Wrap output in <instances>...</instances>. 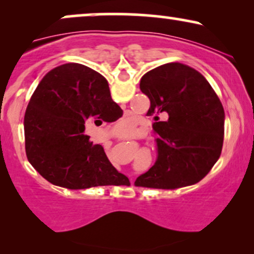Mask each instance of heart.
Listing matches in <instances>:
<instances>
[{
  "instance_id": "1",
  "label": "heart",
  "mask_w": 254,
  "mask_h": 254,
  "mask_svg": "<svg viewBox=\"0 0 254 254\" xmlns=\"http://www.w3.org/2000/svg\"><path fill=\"white\" fill-rule=\"evenodd\" d=\"M116 131L121 135H130L133 131V121L132 119H124L116 125Z\"/></svg>"
}]
</instances>
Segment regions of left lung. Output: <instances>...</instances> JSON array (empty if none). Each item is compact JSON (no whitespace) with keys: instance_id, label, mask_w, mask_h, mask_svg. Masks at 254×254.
I'll return each instance as SVG.
<instances>
[{"instance_id":"obj_1","label":"left lung","mask_w":254,"mask_h":254,"mask_svg":"<svg viewBox=\"0 0 254 254\" xmlns=\"http://www.w3.org/2000/svg\"><path fill=\"white\" fill-rule=\"evenodd\" d=\"M139 88L150 100L147 116L155 122L157 160L136 179L142 188L173 190L202 180L221 155L224 111L206 78L191 66L167 63L148 71Z\"/></svg>"}]
</instances>
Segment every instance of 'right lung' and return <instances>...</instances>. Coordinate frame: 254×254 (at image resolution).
<instances>
[{"label": "right lung", "mask_w": 254, "mask_h": 254, "mask_svg": "<svg viewBox=\"0 0 254 254\" xmlns=\"http://www.w3.org/2000/svg\"><path fill=\"white\" fill-rule=\"evenodd\" d=\"M122 115L103 75L78 63L56 66L42 78L26 109L28 161L48 182L70 190L130 185L104 148L83 133L87 123H111Z\"/></svg>", "instance_id": "right-lung-1"}]
</instances>
